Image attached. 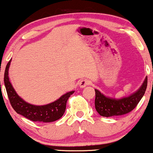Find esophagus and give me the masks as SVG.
Here are the masks:
<instances>
[{"instance_id": "obj_1", "label": "esophagus", "mask_w": 153, "mask_h": 153, "mask_svg": "<svg viewBox=\"0 0 153 153\" xmlns=\"http://www.w3.org/2000/svg\"><path fill=\"white\" fill-rule=\"evenodd\" d=\"M88 85H90V81L87 79H82L79 82V86L80 88H85Z\"/></svg>"}]
</instances>
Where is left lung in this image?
Here are the masks:
<instances>
[{"label":"left lung","mask_w":153,"mask_h":153,"mask_svg":"<svg viewBox=\"0 0 153 153\" xmlns=\"http://www.w3.org/2000/svg\"><path fill=\"white\" fill-rule=\"evenodd\" d=\"M147 85V77L145 78L143 84L135 92L125 97L116 99L108 97L101 94L97 89L96 91L95 107L98 113L102 117H109L120 116L132 111L143 97Z\"/></svg>","instance_id":"left-lung-1"}]
</instances>
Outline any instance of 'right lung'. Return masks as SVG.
Masks as SVG:
<instances>
[{
  "mask_svg": "<svg viewBox=\"0 0 153 153\" xmlns=\"http://www.w3.org/2000/svg\"><path fill=\"white\" fill-rule=\"evenodd\" d=\"M11 59L6 67L4 73V84L7 94L12 107L17 114L22 115L33 122H52L58 120L64 114L68 99L74 91L66 93L53 102L42 106H36L26 102L17 94L8 78V71Z\"/></svg>",
  "mask_w": 153,
  "mask_h": 153,
  "instance_id": "add662e5",
  "label": "right lung"
}]
</instances>
